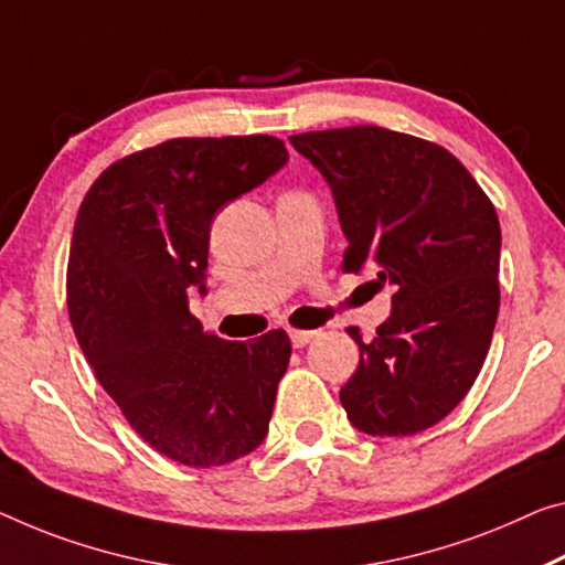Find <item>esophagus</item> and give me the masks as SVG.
I'll list each match as a JSON object with an SVG mask.
<instances>
[{"label": "esophagus", "mask_w": 565, "mask_h": 565, "mask_svg": "<svg viewBox=\"0 0 565 565\" xmlns=\"http://www.w3.org/2000/svg\"><path fill=\"white\" fill-rule=\"evenodd\" d=\"M312 338H318V331H290V343L295 345V349L308 345Z\"/></svg>", "instance_id": "esophagus-1"}]
</instances>
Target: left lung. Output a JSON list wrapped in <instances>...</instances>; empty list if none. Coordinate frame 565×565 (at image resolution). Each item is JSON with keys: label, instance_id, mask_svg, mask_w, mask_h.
Wrapping results in <instances>:
<instances>
[{"label": "left lung", "instance_id": "left-lung-1", "mask_svg": "<svg viewBox=\"0 0 565 565\" xmlns=\"http://www.w3.org/2000/svg\"><path fill=\"white\" fill-rule=\"evenodd\" d=\"M331 186L349 242L343 270L394 285L392 316L363 343L341 388L355 429L406 437L434 427L470 392L500 308V222L452 153L379 126L290 136Z\"/></svg>", "mask_w": 565, "mask_h": 565}]
</instances>
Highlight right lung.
I'll return each mask as SVG.
<instances>
[{
	"mask_svg": "<svg viewBox=\"0 0 565 565\" xmlns=\"http://www.w3.org/2000/svg\"><path fill=\"white\" fill-rule=\"evenodd\" d=\"M288 163L273 136L173 138L95 179L77 212L67 310L95 379L156 452L220 467L263 445L290 338L204 333L214 214Z\"/></svg>",
	"mask_w": 565,
	"mask_h": 565,
	"instance_id": "obj_1",
	"label": "right lung"
}]
</instances>
